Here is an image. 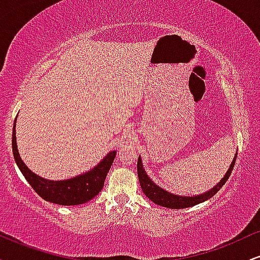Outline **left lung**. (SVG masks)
<instances>
[{"label":"left lung","mask_w":260,"mask_h":260,"mask_svg":"<svg viewBox=\"0 0 260 260\" xmlns=\"http://www.w3.org/2000/svg\"><path fill=\"white\" fill-rule=\"evenodd\" d=\"M236 156H237V151H236V155L232 160L231 165L226 172L225 176L220 180L214 186L213 188L207 190V192L202 193V194H197V196H177L174 194V193L168 192L166 189L161 188L160 186H157L155 182L149 177L147 172H145L144 168H143V161L140 159V156L138 157V162H137V171H138V178H139V184L142 187L143 193L150 199L151 202L155 203V204L161 205V207H165L169 209H183V208H189L193 207V205L199 204V203H203L208 199H210L217 190L221 188L225 182L229 180L230 175H231V171L234 170L235 162H236Z\"/></svg>","instance_id":"8db88e82"}]
</instances>
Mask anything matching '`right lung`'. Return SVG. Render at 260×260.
<instances>
[{
    "instance_id": "obj_1",
    "label": "right lung",
    "mask_w": 260,
    "mask_h": 260,
    "mask_svg": "<svg viewBox=\"0 0 260 260\" xmlns=\"http://www.w3.org/2000/svg\"><path fill=\"white\" fill-rule=\"evenodd\" d=\"M16 122L17 117L14 120L13 133H12V150H13L14 160L25 180L41 198L59 205H78L89 202L103 189L106 175L115 160L117 150L107 153L94 168L78 176L59 181L46 180L29 170L20 157L17 147Z\"/></svg>"
}]
</instances>
